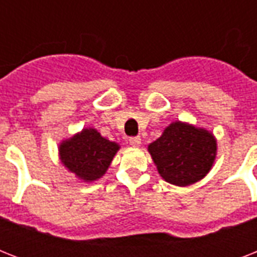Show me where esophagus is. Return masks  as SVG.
Masks as SVG:
<instances>
[{"instance_id": "esophagus-1", "label": "esophagus", "mask_w": 257, "mask_h": 257, "mask_svg": "<svg viewBox=\"0 0 257 257\" xmlns=\"http://www.w3.org/2000/svg\"><path fill=\"white\" fill-rule=\"evenodd\" d=\"M129 144L132 145V147H140L141 139H140V137H139V136L129 137Z\"/></svg>"}]
</instances>
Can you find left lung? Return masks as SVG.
I'll return each mask as SVG.
<instances>
[{
  "mask_svg": "<svg viewBox=\"0 0 257 257\" xmlns=\"http://www.w3.org/2000/svg\"><path fill=\"white\" fill-rule=\"evenodd\" d=\"M216 140L205 129L185 122H172L148 151L160 176L173 185L187 187L211 171Z\"/></svg>",
  "mask_w": 257,
  "mask_h": 257,
  "instance_id": "8db88e82",
  "label": "left lung"
}]
</instances>
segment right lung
Wrapping results in <instances>:
<instances>
[{"label":"right lung","mask_w":257,"mask_h":257,"mask_svg":"<svg viewBox=\"0 0 257 257\" xmlns=\"http://www.w3.org/2000/svg\"><path fill=\"white\" fill-rule=\"evenodd\" d=\"M118 149V144L104 139L96 129L89 128L62 141L58 151L62 164L72 173L84 181H93L106 172Z\"/></svg>","instance_id":"obj_1"}]
</instances>
